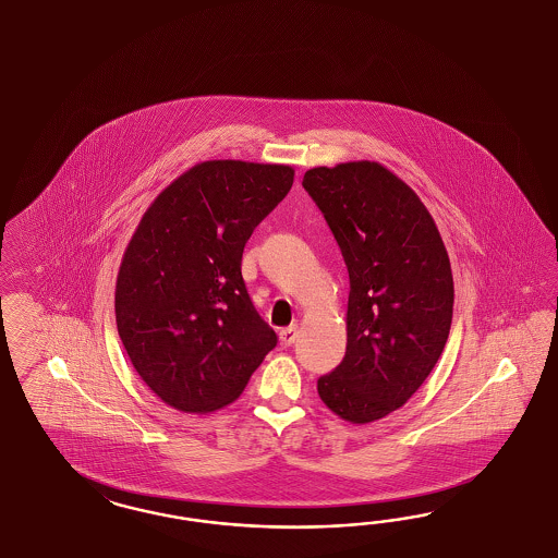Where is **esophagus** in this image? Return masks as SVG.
<instances>
[{
  "label": "esophagus",
  "mask_w": 558,
  "mask_h": 558,
  "mask_svg": "<svg viewBox=\"0 0 558 558\" xmlns=\"http://www.w3.org/2000/svg\"><path fill=\"white\" fill-rule=\"evenodd\" d=\"M296 338H299V325H290V327L280 331V343H282L284 348L292 345Z\"/></svg>",
  "instance_id": "esophagus-1"
}]
</instances>
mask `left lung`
Wrapping results in <instances>:
<instances>
[{
    "label": "left lung",
    "instance_id": "obj_1",
    "mask_svg": "<svg viewBox=\"0 0 558 558\" xmlns=\"http://www.w3.org/2000/svg\"><path fill=\"white\" fill-rule=\"evenodd\" d=\"M303 186L350 274L345 355L317 390L341 420L378 422L405 405L444 352L454 306L450 257L420 196L378 161L308 169Z\"/></svg>",
    "mask_w": 558,
    "mask_h": 558
}]
</instances>
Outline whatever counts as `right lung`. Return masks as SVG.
I'll return each instance as SVG.
<instances>
[{
  "mask_svg": "<svg viewBox=\"0 0 558 558\" xmlns=\"http://www.w3.org/2000/svg\"><path fill=\"white\" fill-rule=\"evenodd\" d=\"M294 182L284 163L203 161L149 204L117 278V327L143 383L182 413L233 403L276 345L241 257Z\"/></svg>",
  "mask_w": 558,
  "mask_h": 558,
  "instance_id": "right-lung-1",
  "label": "right lung"
}]
</instances>
